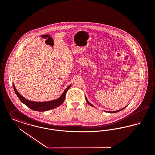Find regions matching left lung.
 <instances>
[{
  "instance_id": "obj_1",
  "label": "left lung",
  "mask_w": 155,
  "mask_h": 155,
  "mask_svg": "<svg viewBox=\"0 0 155 155\" xmlns=\"http://www.w3.org/2000/svg\"><path fill=\"white\" fill-rule=\"evenodd\" d=\"M85 99H86V101H87V103H88L89 104V105H90V106H93V105H92V104H91V103H89V102L88 101V100H87V98H86V97H85ZM127 107V106H125V107H124V108H123V109H120V110H118L114 111H106V112H109V113H117V112H118V111H121V110H123V109H125V107Z\"/></svg>"
}]
</instances>
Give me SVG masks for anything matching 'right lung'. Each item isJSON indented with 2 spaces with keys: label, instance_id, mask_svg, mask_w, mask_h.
Here are the masks:
<instances>
[{
  "label": "right lung",
  "instance_id": "add662e5",
  "mask_svg": "<svg viewBox=\"0 0 155 155\" xmlns=\"http://www.w3.org/2000/svg\"><path fill=\"white\" fill-rule=\"evenodd\" d=\"M13 86L14 88L15 92L19 98V99L22 102V103L25 104L26 106H27L31 109L33 110L38 111H45L53 109L54 108H56L57 107L59 106L60 104H61L63 103L65 97L66 95L67 92L70 88L71 85H70L67 88L61 96H60L58 99L52 101H49V102H32L27 100V99L24 98L23 96H21L18 92L17 91V89L15 88L14 84H13Z\"/></svg>",
  "mask_w": 155,
  "mask_h": 155
}]
</instances>
